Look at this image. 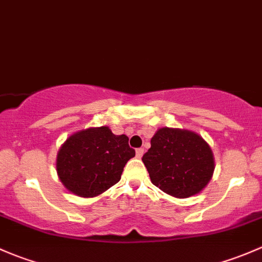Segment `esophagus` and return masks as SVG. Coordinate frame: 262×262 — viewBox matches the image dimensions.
Returning a JSON list of instances; mask_svg holds the SVG:
<instances>
[{
	"mask_svg": "<svg viewBox=\"0 0 262 262\" xmlns=\"http://www.w3.org/2000/svg\"><path fill=\"white\" fill-rule=\"evenodd\" d=\"M142 155H144V149H142V147H140V149L136 150V156L140 159V158H142Z\"/></svg>",
	"mask_w": 262,
	"mask_h": 262,
	"instance_id": "34e87169",
	"label": "esophagus"
}]
</instances>
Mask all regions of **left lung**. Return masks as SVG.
Instances as JSON below:
<instances>
[{
  "instance_id": "1",
  "label": "left lung",
  "mask_w": 262,
  "mask_h": 262,
  "mask_svg": "<svg viewBox=\"0 0 262 262\" xmlns=\"http://www.w3.org/2000/svg\"><path fill=\"white\" fill-rule=\"evenodd\" d=\"M151 183L175 198L201 193L214 171L208 142L196 132L161 127L151 137V147L142 156Z\"/></svg>"
}]
</instances>
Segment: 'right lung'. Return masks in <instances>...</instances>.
Segmentation results:
<instances>
[{
    "mask_svg": "<svg viewBox=\"0 0 262 262\" xmlns=\"http://www.w3.org/2000/svg\"><path fill=\"white\" fill-rule=\"evenodd\" d=\"M135 156L126 135L108 126L90 127L71 135L56 155V172L67 190L93 198L120 182L127 161Z\"/></svg>",
    "mask_w": 262,
    "mask_h": 262,
    "instance_id": "1",
    "label": "right lung"
}]
</instances>
